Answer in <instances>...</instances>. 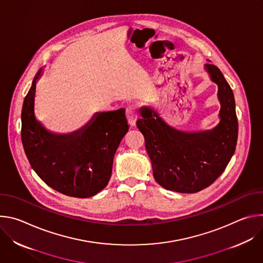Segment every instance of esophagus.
<instances>
[{"mask_svg":"<svg viewBox=\"0 0 263 263\" xmlns=\"http://www.w3.org/2000/svg\"><path fill=\"white\" fill-rule=\"evenodd\" d=\"M126 116L130 125L134 126L136 124V120L138 118V109L136 105H129L126 109Z\"/></svg>","mask_w":263,"mask_h":263,"instance_id":"34e87169","label":"esophagus"}]
</instances>
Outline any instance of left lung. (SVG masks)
<instances>
[{
    "label": "left lung",
    "instance_id": "left-lung-1",
    "mask_svg": "<svg viewBox=\"0 0 263 263\" xmlns=\"http://www.w3.org/2000/svg\"><path fill=\"white\" fill-rule=\"evenodd\" d=\"M210 79L217 85L220 103L219 123L211 130L184 132L168 126L146 106L139 109L136 125L144 136L153 176L167 191L198 193L211 185L232 158L238 135L233 91L217 66L205 64Z\"/></svg>",
    "mask_w": 263,
    "mask_h": 263
}]
</instances>
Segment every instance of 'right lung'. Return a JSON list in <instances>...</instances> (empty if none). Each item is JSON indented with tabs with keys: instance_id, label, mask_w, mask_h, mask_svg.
I'll use <instances>...</instances> for the list:
<instances>
[{
	"instance_id": "right-lung-1",
	"label": "right lung",
	"mask_w": 263,
	"mask_h": 263,
	"mask_svg": "<svg viewBox=\"0 0 263 263\" xmlns=\"http://www.w3.org/2000/svg\"><path fill=\"white\" fill-rule=\"evenodd\" d=\"M37 71L22 109V142L39 177L53 190L73 198H89L109 182L117 149L129 130L125 109L97 112L82 128L68 134L47 130L34 115Z\"/></svg>"
}]
</instances>
